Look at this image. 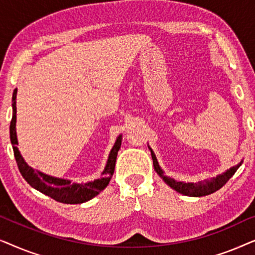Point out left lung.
<instances>
[{
    "label": "left lung",
    "instance_id": "left-lung-1",
    "mask_svg": "<svg viewBox=\"0 0 255 255\" xmlns=\"http://www.w3.org/2000/svg\"><path fill=\"white\" fill-rule=\"evenodd\" d=\"M151 149V148H149ZM151 154H152V159H153V166H154L155 172L159 174V176L165 181V182L168 184L169 187H172L174 190H176L177 193L187 195V196H193V197H201V196H205V195H210L215 191H217L218 189L224 186V184L228 182V181L231 179L233 176V174L237 172V169L239 168L242 163L237 165L232 168H230L229 170H226L224 174L222 175H218L217 177H212L210 180H205V181H201V182L197 183H184V182H177V181L170 179V177H167L161 168L159 167V163L156 161L155 154L153 153L151 149Z\"/></svg>",
    "mask_w": 255,
    "mask_h": 255
}]
</instances>
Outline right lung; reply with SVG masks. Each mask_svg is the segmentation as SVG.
Returning <instances> with one entry per match:
<instances>
[{
  "label": "right lung",
  "instance_id": "1",
  "mask_svg": "<svg viewBox=\"0 0 255 255\" xmlns=\"http://www.w3.org/2000/svg\"><path fill=\"white\" fill-rule=\"evenodd\" d=\"M16 94L17 89L13 90L12 94V118L10 122V140H11L13 154L18 166V169L22 176L25 179L27 183L34 189L39 190L47 196H50L53 200L61 202L66 204H78L83 203L92 200L97 194L101 193L108 184L114 175L115 165H116L117 153L121 148L122 137L117 138L115 142L113 149H111L109 159H108L107 166L102 173V177L99 180L93 181L88 183H72L68 180L57 179V177L48 176L46 174L40 173L39 170H34L26 165L24 161L22 155L19 154L17 149V137H16Z\"/></svg>",
  "mask_w": 255,
  "mask_h": 255
}]
</instances>
